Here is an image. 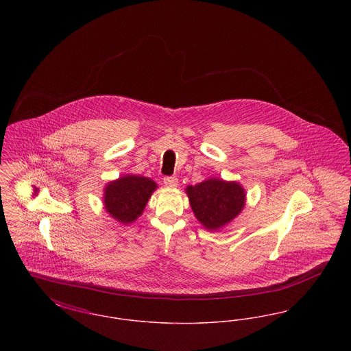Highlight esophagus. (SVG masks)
I'll use <instances>...</instances> for the list:
<instances>
[{"label": "esophagus", "mask_w": 351, "mask_h": 351, "mask_svg": "<svg viewBox=\"0 0 351 351\" xmlns=\"http://www.w3.org/2000/svg\"><path fill=\"white\" fill-rule=\"evenodd\" d=\"M163 182H165V185H166L167 188H176L178 184H179L178 178H175V176H167V178H165Z\"/></svg>", "instance_id": "obj_1"}]
</instances>
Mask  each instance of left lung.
I'll return each mask as SVG.
<instances>
[{
  "label": "left lung",
  "instance_id": "left-lung-1",
  "mask_svg": "<svg viewBox=\"0 0 351 351\" xmlns=\"http://www.w3.org/2000/svg\"><path fill=\"white\" fill-rule=\"evenodd\" d=\"M195 217L209 232H219L241 215L246 191L238 182L209 178L185 188Z\"/></svg>",
  "mask_w": 351,
  "mask_h": 351
}]
</instances>
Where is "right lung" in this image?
Wrapping results in <instances>:
<instances>
[{"label": "right lung", "mask_w": 351, "mask_h": 351, "mask_svg": "<svg viewBox=\"0 0 351 351\" xmlns=\"http://www.w3.org/2000/svg\"><path fill=\"white\" fill-rule=\"evenodd\" d=\"M158 188L154 180L139 175H123L104 188V208L122 225L142 216L151 195Z\"/></svg>", "instance_id": "obj_1"}]
</instances>
